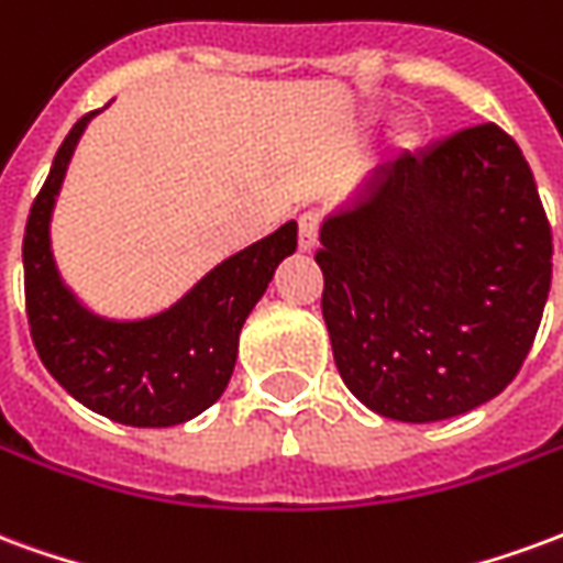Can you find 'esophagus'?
I'll return each instance as SVG.
<instances>
[{
    "mask_svg": "<svg viewBox=\"0 0 563 563\" xmlns=\"http://www.w3.org/2000/svg\"><path fill=\"white\" fill-rule=\"evenodd\" d=\"M319 225H322V220H319L317 210H305V213L298 217V246H301V250H313V246H317Z\"/></svg>",
    "mask_w": 563,
    "mask_h": 563,
    "instance_id": "34e87169",
    "label": "esophagus"
}]
</instances>
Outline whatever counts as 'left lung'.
<instances>
[{
    "label": "left lung",
    "instance_id": "obj_1",
    "mask_svg": "<svg viewBox=\"0 0 563 563\" xmlns=\"http://www.w3.org/2000/svg\"><path fill=\"white\" fill-rule=\"evenodd\" d=\"M319 241L334 365L374 413L452 419L516 379L549 298L552 229L504 129L479 123L379 165Z\"/></svg>",
    "mask_w": 563,
    "mask_h": 563
}]
</instances>
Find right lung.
<instances>
[{"label": "right lung", "mask_w": 563, "mask_h": 563, "mask_svg": "<svg viewBox=\"0 0 563 563\" xmlns=\"http://www.w3.org/2000/svg\"><path fill=\"white\" fill-rule=\"evenodd\" d=\"M96 111L84 114L56 150L23 234L26 317L38 358L63 389L92 413L132 428H172L220 398L238 358V334L268 289L274 268L292 256L298 225L246 246L165 313L114 322L68 292L51 253V210L68 159Z\"/></svg>", "instance_id": "obj_1"}]
</instances>
